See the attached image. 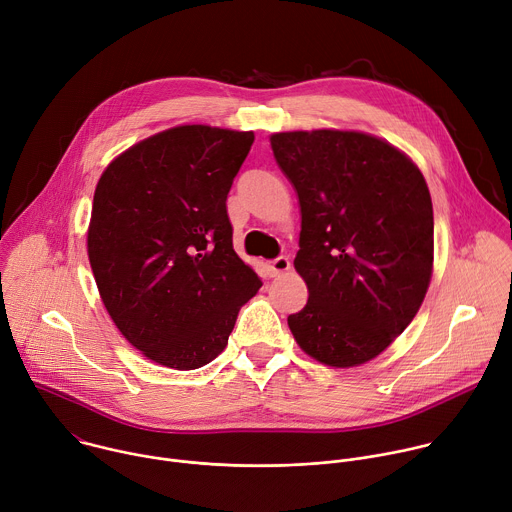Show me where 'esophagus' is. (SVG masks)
I'll return each instance as SVG.
<instances>
[{
  "instance_id": "1",
  "label": "esophagus",
  "mask_w": 512,
  "mask_h": 512,
  "mask_svg": "<svg viewBox=\"0 0 512 512\" xmlns=\"http://www.w3.org/2000/svg\"><path fill=\"white\" fill-rule=\"evenodd\" d=\"M289 267H291V263H289V259H287V257H283V255L275 257V259L269 263V271H271V275H281V273H285Z\"/></svg>"
}]
</instances>
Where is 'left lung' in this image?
Instances as JSON below:
<instances>
[{
	"instance_id": "1",
	"label": "left lung",
	"mask_w": 512,
	"mask_h": 512,
	"mask_svg": "<svg viewBox=\"0 0 512 512\" xmlns=\"http://www.w3.org/2000/svg\"><path fill=\"white\" fill-rule=\"evenodd\" d=\"M302 212L296 271L308 304L287 316L312 358L346 369L381 354L415 318L431 279L433 208L423 174L358 131L271 135Z\"/></svg>"
}]
</instances>
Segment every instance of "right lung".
<instances>
[{
  "label": "right lung",
  "mask_w": 512,
  "mask_h": 512,
  "mask_svg": "<svg viewBox=\"0 0 512 512\" xmlns=\"http://www.w3.org/2000/svg\"><path fill=\"white\" fill-rule=\"evenodd\" d=\"M253 131L180 125L135 143L103 172L89 261L119 332L178 371L221 354L261 287L233 249L227 194Z\"/></svg>",
  "instance_id": "add662e5"
}]
</instances>
